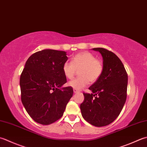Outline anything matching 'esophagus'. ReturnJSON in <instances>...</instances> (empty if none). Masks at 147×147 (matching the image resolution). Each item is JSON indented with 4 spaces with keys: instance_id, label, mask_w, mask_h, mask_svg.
Wrapping results in <instances>:
<instances>
[{
    "instance_id": "esophagus-1",
    "label": "esophagus",
    "mask_w": 147,
    "mask_h": 147,
    "mask_svg": "<svg viewBox=\"0 0 147 147\" xmlns=\"http://www.w3.org/2000/svg\"><path fill=\"white\" fill-rule=\"evenodd\" d=\"M73 91H74V93H78V92H79V90H76V89H75V88L73 89Z\"/></svg>"
}]
</instances>
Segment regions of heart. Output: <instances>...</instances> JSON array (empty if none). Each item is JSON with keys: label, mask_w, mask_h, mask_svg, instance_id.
Masks as SVG:
<instances>
[{"label": "heart", "mask_w": 147, "mask_h": 147, "mask_svg": "<svg viewBox=\"0 0 147 147\" xmlns=\"http://www.w3.org/2000/svg\"><path fill=\"white\" fill-rule=\"evenodd\" d=\"M62 71L64 76L69 80L73 78L77 71H79L80 76L70 81L68 85L76 90H81L89 82H96L101 77L104 71V64L92 53L82 51L76 54L72 59L71 62L64 63Z\"/></svg>", "instance_id": "heart-1"}]
</instances>
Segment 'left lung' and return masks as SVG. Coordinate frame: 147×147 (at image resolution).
<instances>
[{
	"mask_svg": "<svg viewBox=\"0 0 147 147\" xmlns=\"http://www.w3.org/2000/svg\"><path fill=\"white\" fill-rule=\"evenodd\" d=\"M101 54L104 71L101 77L89 87L92 93L83 92L80 105L86 121L97 127L113 122L121 112L127 98L128 76L122 62L115 54L102 48H95Z\"/></svg>",
	"mask_w": 147,
	"mask_h": 147,
	"instance_id": "1",
	"label": "left lung"
}]
</instances>
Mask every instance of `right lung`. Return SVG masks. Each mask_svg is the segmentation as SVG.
Returning <instances> with one entry per match:
<instances>
[{
    "mask_svg": "<svg viewBox=\"0 0 147 147\" xmlns=\"http://www.w3.org/2000/svg\"><path fill=\"white\" fill-rule=\"evenodd\" d=\"M66 55L65 51L50 49L37 51L28 59L20 76L22 104L32 119L41 124L60 119L73 96V87H61L67 82L62 71Z\"/></svg>",
    "mask_w": 147,
    "mask_h": 147,
    "instance_id": "obj_1",
    "label": "right lung"
}]
</instances>
